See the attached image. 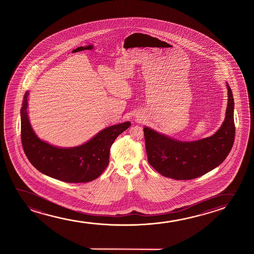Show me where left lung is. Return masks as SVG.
<instances>
[{"instance_id": "left-lung-1", "label": "left lung", "mask_w": 254, "mask_h": 254, "mask_svg": "<svg viewBox=\"0 0 254 254\" xmlns=\"http://www.w3.org/2000/svg\"><path fill=\"white\" fill-rule=\"evenodd\" d=\"M226 118L213 135L191 142L171 139L144 127L147 161L165 177L174 180H192L219 166L229 154L234 142L233 93L229 85Z\"/></svg>"}]
</instances>
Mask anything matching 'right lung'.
<instances>
[{"mask_svg":"<svg viewBox=\"0 0 254 254\" xmlns=\"http://www.w3.org/2000/svg\"><path fill=\"white\" fill-rule=\"evenodd\" d=\"M28 96L26 92L21 109V139L30 163L42 174L67 183H85L99 177L109 163L112 144L131 123L108 127L83 145L60 148L42 141L33 131L27 112Z\"/></svg>","mask_w":254,"mask_h":254,"instance_id":"right-lung-1","label":"right lung"}]
</instances>
